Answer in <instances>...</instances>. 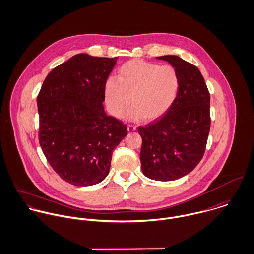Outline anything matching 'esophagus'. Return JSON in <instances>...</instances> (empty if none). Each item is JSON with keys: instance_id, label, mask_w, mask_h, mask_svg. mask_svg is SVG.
Returning a JSON list of instances; mask_svg holds the SVG:
<instances>
[{"instance_id": "esophagus-1", "label": "esophagus", "mask_w": 254, "mask_h": 254, "mask_svg": "<svg viewBox=\"0 0 254 254\" xmlns=\"http://www.w3.org/2000/svg\"><path fill=\"white\" fill-rule=\"evenodd\" d=\"M136 129V127L133 126V125H127V131L131 132V131H134Z\"/></svg>"}]
</instances>
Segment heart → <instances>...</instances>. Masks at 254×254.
<instances>
[{
	"instance_id": "obj_1",
	"label": "heart",
	"mask_w": 254,
	"mask_h": 254,
	"mask_svg": "<svg viewBox=\"0 0 254 254\" xmlns=\"http://www.w3.org/2000/svg\"><path fill=\"white\" fill-rule=\"evenodd\" d=\"M179 88L180 77L173 66L131 60L119 69L117 79L107 80L105 98L110 113L117 118L131 101L133 106L127 114L130 120L154 121L169 111Z\"/></svg>"
}]
</instances>
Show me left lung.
I'll list each match as a JSON object with an SVG mask.
<instances>
[{
	"label": "left lung",
	"instance_id": "1",
	"mask_svg": "<svg viewBox=\"0 0 254 254\" xmlns=\"http://www.w3.org/2000/svg\"><path fill=\"white\" fill-rule=\"evenodd\" d=\"M156 58L177 70L180 88L161 119L137 129L141 170L152 180L173 181L190 173L204 156L211 127L210 93L195 65L176 55Z\"/></svg>",
	"mask_w": 254,
	"mask_h": 254
}]
</instances>
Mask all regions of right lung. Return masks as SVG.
<instances>
[{"label":"right lung","mask_w":254,"mask_h":254,"mask_svg":"<svg viewBox=\"0 0 254 254\" xmlns=\"http://www.w3.org/2000/svg\"><path fill=\"white\" fill-rule=\"evenodd\" d=\"M117 59L76 54L46 76L37 96L39 144L53 170L72 185L102 182L127 133L103 106Z\"/></svg>","instance_id":"right-lung-1"}]
</instances>
